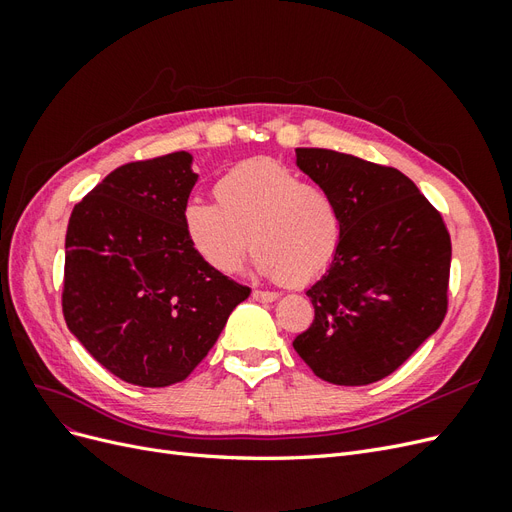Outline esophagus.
<instances>
[{
    "mask_svg": "<svg viewBox=\"0 0 512 512\" xmlns=\"http://www.w3.org/2000/svg\"><path fill=\"white\" fill-rule=\"evenodd\" d=\"M252 297H254L256 301L269 303V301H275V299H277V292H273V290H260V288H256V290H252Z\"/></svg>",
    "mask_w": 512,
    "mask_h": 512,
    "instance_id": "34e87169",
    "label": "esophagus"
}]
</instances>
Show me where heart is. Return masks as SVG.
I'll return each instance as SVG.
<instances>
[{"label":"heart","instance_id":"obj_1","mask_svg":"<svg viewBox=\"0 0 512 512\" xmlns=\"http://www.w3.org/2000/svg\"><path fill=\"white\" fill-rule=\"evenodd\" d=\"M213 198L188 203L183 226L200 258L220 273L243 267L252 239L262 273L305 284L329 269L342 245L344 215L333 192L280 162L232 166L213 185Z\"/></svg>","mask_w":512,"mask_h":512}]
</instances>
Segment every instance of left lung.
I'll return each instance as SVG.
<instances>
[{"label":"left lung","mask_w":512,"mask_h":512,"mask_svg":"<svg viewBox=\"0 0 512 512\" xmlns=\"http://www.w3.org/2000/svg\"><path fill=\"white\" fill-rule=\"evenodd\" d=\"M297 164L337 198L344 237L307 290L314 320L292 346L331 384L378 382L446 316L451 235L442 213L393 166L331 149H297Z\"/></svg>","instance_id":"obj_1"}]
</instances>
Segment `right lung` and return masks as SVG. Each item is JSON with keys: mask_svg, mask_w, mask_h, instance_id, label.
I'll return each instance as SVG.
<instances>
[{"mask_svg": "<svg viewBox=\"0 0 512 512\" xmlns=\"http://www.w3.org/2000/svg\"><path fill=\"white\" fill-rule=\"evenodd\" d=\"M190 162L175 151L119 166L74 205L66 232L68 329L111 374L149 389L188 378L250 297L188 239Z\"/></svg>", "mask_w": 512, "mask_h": 512, "instance_id": "1", "label": "right lung"}]
</instances>
